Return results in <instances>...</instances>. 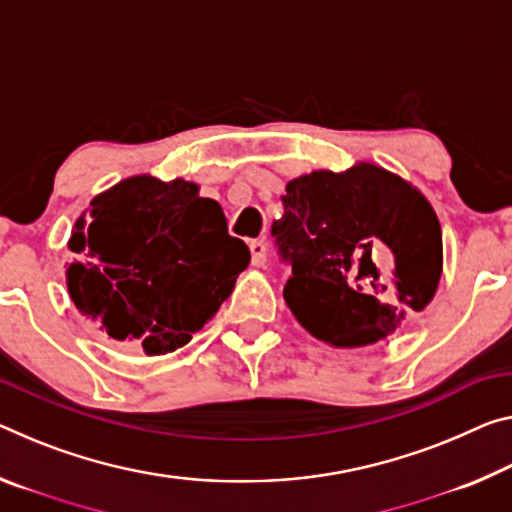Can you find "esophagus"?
Instances as JSON below:
<instances>
[{"instance_id": "esophagus-1", "label": "esophagus", "mask_w": 512, "mask_h": 512, "mask_svg": "<svg viewBox=\"0 0 512 512\" xmlns=\"http://www.w3.org/2000/svg\"><path fill=\"white\" fill-rule=\"evenodd\" d=\"M248 248H250V257H253V266H264V262H266V246H264V241H259V239L250 241Z\"/></svg>"}]
</instances>
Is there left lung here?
I'll return each mask as SVG.
<instances>
[{"label":"left lung","instance_id":"1","mask_svg":"<svg viewBox=\"0 0 512 512\" xmlns=\"http://www.w3.org/2000/svg\"><path fill=\"white\" fill-rule=\"evenodd\" d=\"M273 221L291 264L285 300L300 326L337 348L376 344L431 303L442 227L424 193L376 164L314 170L287 184Z\"/></svg>","mask_w":512,"mask_h":512}]
</instances>
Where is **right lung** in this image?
<instances>
[{"instance_id":"obj_1","label":"right lung","mask_w":512,"mask_h":512,"mask_svg":"<svg viewBox=\"0 0 512 512\" xmlns=\"http://www.w3.org/2000/svg\"><path fill=\"white\" fill-rule=\"evenodd\" d=\"M200 186L134 175L91 200L68 248L77 310L118 344L166 355L191 342L232 294L250 262L227 234L221 205Z\"/></svg>"}]
</instances>
